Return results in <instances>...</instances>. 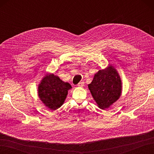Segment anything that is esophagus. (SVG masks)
<instances>
[{"mask_svg":"<svg viewBox=\"0 0 154 154\" xmlns=\"http://www.w3.org/2000/svg\"><path fill=\"white\" fill-rule=\"evenodd\" d=\"M77 86L79 87H83L84 86V82L83 81H81V82H79V83H78Z\"/></svg>","mask_w":154,"mask_h":154,"instance_id":"obj_1","label":"esophagus"}]
</instances>
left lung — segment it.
Segmentation results:
<instances>
[{"instance_id":"1","label":"left lung","mask_w":154,"mask_h":154,"mask_svg":"<svg viewBox=\"0 0 154 154\" xmlns=\"http://www.w3.org/2000/svg\"><path fill=\"white\" fill-rule=\"evenodd\" d=\"M88 87L100 109L105 110L119 99L122 93V81L116 69L109 65L94 74Z\"/></svg>"}]
</instances>
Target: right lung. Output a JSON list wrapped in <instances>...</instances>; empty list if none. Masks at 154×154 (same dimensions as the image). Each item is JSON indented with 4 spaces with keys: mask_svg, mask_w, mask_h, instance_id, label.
I'll use <instances>...</instances> for the list:
<instances>
[{
    "mask_svg": "<svg viewBox=\"0 0 154 154\" xmlns=\"http://www.w3.org/2000/svg\"><path fill=\"white\" fill-rule=\"evenodd\" d=\"M71 88L69 83L63 82L58 76L49 73L38 85V97L45 106L55 110L64 103L68 91Z\"/></svg>",
    "mask_w": 154,
    "mask_h": 154,
    "instance_id": "1",
    "label": "right lung"
}]
</instances>
